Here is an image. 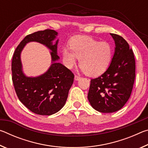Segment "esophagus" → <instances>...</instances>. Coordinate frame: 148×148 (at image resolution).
I'll use <instances>...</instances> for the list:
<instances>
[{"label": "esophagus", "instance_id": "1", "mask_svg": "<svg viewBox=\"0 0 148 148\" xmlns=\"http://www.w3.org/2000/svg\"><path fill=\"white\" fill-rule=\"evenodd\" d=\"M80 79V77L78 76H76V75H75L74 76V79L76 80V81H78V80Z\"/></svg>", "mask_w": 148, "mask_h": 148}]
</instances>
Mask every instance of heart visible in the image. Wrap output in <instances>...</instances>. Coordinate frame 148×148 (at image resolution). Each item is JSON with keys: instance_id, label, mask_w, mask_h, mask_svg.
Wrapping results in <instances>:
<instances>
[{"instance_id": "b5f03b06", "label": "heart", "mask_w": 148, "mask_h": 148, "mask_svg": "<svg viewBox=\"0 0 148 148\" xmlns=\"http://www.w3.org/2000/svg\"><path fill=\"white\" fill-rule=\"evenodd\" d=\"M113 56V48L107 42H100L87 36H76L71 39L70 47L62 51L65 66L71 69L79 58L82 72L89 76H97L106 71Z\"/></svg>"}]
</instances>
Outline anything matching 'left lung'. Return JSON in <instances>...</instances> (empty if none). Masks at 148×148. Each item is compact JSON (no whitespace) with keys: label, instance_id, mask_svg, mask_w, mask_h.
Returning <instances> with one entry per match:
<instances>
[{"label":"left lung","instance_id":"1","mask_svg":"<svg viewBox=\"0 0 148 148\" xmlns=\"http://www.w3.org/2000/svg\"><path fill=\"white\" fill-rule=\"evenodd\" d=\"M110 35L116 46L114 56L104 73L91 80L87 95L91 106L102 113L122 108L131 96L135 79L133 51L123 37Z\"/></svg>","mask_w":148,"mask_h":148}]
</instances>
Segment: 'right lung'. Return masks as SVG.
<instances>
[{
	"label": "right lung",
	"instance_id": "1",
	"mask_svg": "<svg viewBox=\"0 0 148 148\" xmlns=\"http://www.w3.org/2000/svg\"><path fill=\"white\" fill-rule=\"evenodd\" d=\"M57 36L58 32L50 29L27 35L17 47L12 59V81L19 101L33 113L42 116L56 114L64 106L74 82L73 73L58 62ZM31 41L43 44L51 51L50 68L36 77H27L24 74L21 60L24 46Z\"/></svg>",
	"mask_w": 148,
	"mask_h": 148
}]
</instances>
